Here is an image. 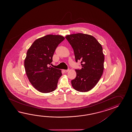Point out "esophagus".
Wrapping results in <instances>:
<instances>
[{
  "instance_id": "esophagus-1",
  "label": "esophagus",
  "mask_w": 132,
  "mask_h": 132,
  "mask_svg": "<svg viewBox=\"0 0 132 132\" xmlns=\"http://www.w3.org/2000/svg\"><path fill=\"white\" fill-rule=\"evenodd\" d=\"M63 71L65 72V73H67L69 71V69H67V70H63Z\"/></svg>"
}]
</instances>
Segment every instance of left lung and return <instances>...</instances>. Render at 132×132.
Wrapping results in <instances>:
<instances>
[{"label": "left lung", "mask_w": 132, "mask_h": 132, "mask_svg": "<svg viewBox=\"0 0 132 132\" xmlns=\"http://www.w3.org/2000/svg\"><path fill=\"white\" fill-rule=\"evenodd\" d=\"M73 48L76 62L81 69H76V78L71 81L75 90L86 92L98 83L104 69V56L101 45L94 37L86 34H73L65 37Z\"/></svg>", "instance_id": "1"}]
</instances>
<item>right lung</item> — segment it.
<instances>
[{"mask_svg": "<svg viewBox=\"0 0 132 132\" xmlns=\"http://www.w3.org/2000/svg\"><path fill=\"white\" fill-rule=\"evenodd\" d=\"M65 38L47 35L35 40L29 48L24 60L25 72L31 84L42 93L56 90L61 70L51 67L55 51Z\"/></svg>", "mask_w": 132, "mask_h": 132, "instance_id": "right-lung-1", "label": "right lung"}]
</instances>
